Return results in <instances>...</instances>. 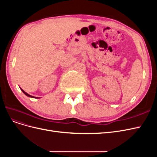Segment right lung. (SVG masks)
Masks as SVG:
<instances>
[{
    "label": "right lung",
    "mask_w": 157,
    "mask_h": 157,
    "mask_svg": "<svg viewBox=\"0 0 157 157\" xmlns=\"http://www.w3.org/2000/svg\"><path fill=\"white\" fill-rule=\"evenodd\" d=\"M21 91L23 92V93H24L25 95H26V96H29V97H31V98H34V97H33V96H30V95L29 94H27L25 92H24V91H23V90H22V89H21Z\"/></svg>",
    "instance_id": "1"
}]
</instances>
